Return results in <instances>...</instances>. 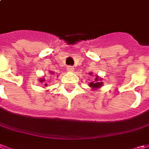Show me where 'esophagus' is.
<instances>
[{"label":"esophagus","mask_w":149,"mask_h":149,"mask_svg":"<svg viewBox=\"0 0 149 149\" xmlns=\"http://www.w3.org/2000/svg\"><path fill=\"white\" fill-rule=\"evenodd\" d=\"M66 69H67L68 71H73V70H74V67H73L72 65H68V66L66 67Z\"/></svg>","instance_id":"esophagus-1"}]
</instances>
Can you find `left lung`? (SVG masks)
<instances>
[{
  "mask_svg": "<svg viewBox=\"0 0 149 149\" xmlns=\"http://www.w3.org/2000/svg\"><path fill=\"white\" fill-rule=\"evenodd\" d=\"M89 86H90V87H92V88H93L94 89H96V88L101 87V86H102V83H100V81H99V79H98V78L96 77V82H95V83H93V82H92V83H91Z\"/></svg>",
  "mask_w": 149,
  "mask_h": 149,
  "instance_id": "obj_1",
  "label": "left lung"
}]
</instances>
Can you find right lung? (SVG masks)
Returning a JSON list of instances; mask_svg holds the SVG:
<instances>
[{
  "mask_svg": "<svg viewBox=\"0 0 149 149\" xmlns=\"http://www.w3.org/2000/svg\"><path fill=\"white\" fill-rule=\"evenodd\" d=\"M52 73V72H51ZM43 81H45V80H43V79H40V82H43ZM45 86H47V84H45Z\"/></svg>",
  "mask_w": 149,
  "mask_h": 149,
  "instance_id": "add662e5",
  "label": "right lung"
}]
</instances>
